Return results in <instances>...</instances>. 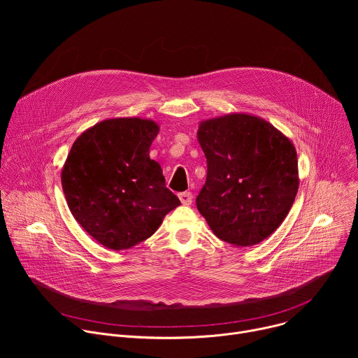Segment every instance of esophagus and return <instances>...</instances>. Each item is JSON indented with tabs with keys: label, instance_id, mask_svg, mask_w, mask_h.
Segmentation results:
<instances>
[{
	"label": "esophagus",
	"instance_id": "esophagus-1",
	"mask_svg": "<svg viewBox=\"0 0 358 358\" xmlns=\"http://www.w3.org/2000/svg\"><path fill=\"white\" fill-rule=\"evenodd\" d=\"M178 198H180L182 206H191V202H192V194H191V192H188V191L180 192V194H178Z\"/></svg>",
	"mask_w": 358,
	"mask_h": 358
}]
</instances>
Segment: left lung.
<instances>
[{
  "mask_svg": "<svg viewBox=\"0 0 358 358\" xmlns=\"http://www.w3.org/2000/svg\"><path fill=\"white\" fill-rule=\"evenodd\" d=\"M196 138L207 159V181L196 196L199 214L236 248L262 242L280 227L299 189L293 143L249 113L202 120Z\"/></svg>",
  "mask_w": 358,
  "mask_h": 358,
  "instance_id": "obj_1",
  "label": "left lung"
}]
</instances>
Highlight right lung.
Here are the masks:
<instances>
[{
    "label": "right lung",
    "mask_w": 358,
    "mask_h": 358,
    "mask_svg": "<svg viewBox=\"0 0 358 358\" xmlns=\"http://www.w3.org/2000/svg\"><path fill=\"white\" fill-rule=\"evenodd\" d=\"M156 122L116 117L96 123L73 143L61 173L68 207L100 245L124 250L145 241L180 206L150 159Z\"/></svg>",
    "instance_id": "obj_1"
}]
</instances>
